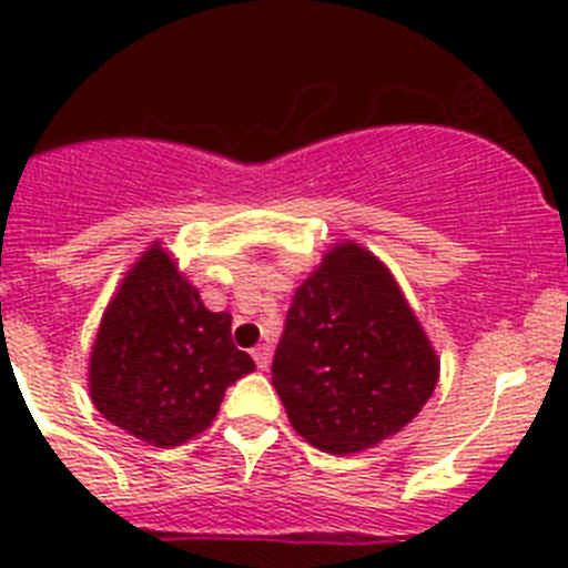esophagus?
Returning a JSON list of instances; mask_svg holds the SVG:
<instances>
[{"instance_id":"34e87169","label":"esophagus","mask_w":568,"mask_h":568,"mask_svg":"<svg viewBox=\"0 0 568 568\" xmlns=\"http://www.w3.org/2000/svg\"><path fill=\"white\" fill-rule=\"evenodd\" d=\"M270 358H273V349H270L267 344L255 346V349H253V361H255V366H258V369H267Z\"/></svg>"}]
</instances>
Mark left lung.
Returning <instances> with one entry per match:
<instances>
[{
  "mask_svg": "<svg viewBox=\"0 0 568 568\" xmlns=\"http://www.w3.org/2000/svg\"><path fill=\"white\" fill-rule=\"evenodd\" d=\"M438 384V358L389 270L338 244L293 295L273 386L301 438L353 455L400 433Z\"/></svg>",
  "mask_w": 568,
  "mask_h": 568,
  "instance_id": "obj_1",
  "label": "left lung"
}]
</instances>
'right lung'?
<instances>
[{"label": "right lung", "mask_w": 568, "mask_h": 568, "mask_svg": "<svg viewBox=\"0 0 568 568\" xmlns=\"http://www.w3.org/2000/svg\"><path fill=\"white\" fill-rule=\"evenodd\" d=\"M233 315L210 313L159 244L110 301L90 355V395L113 426L153 446H179L213 424L227 386L253 373L230 333Z\"/></svg>", "instance_id": "right-lung-1"}]
</instances>
